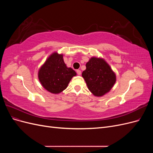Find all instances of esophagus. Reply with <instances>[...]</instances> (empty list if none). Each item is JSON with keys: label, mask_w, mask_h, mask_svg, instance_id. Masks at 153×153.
Instances as JSON below:
<instances>
[{"label": "esophagus", "mask_w": 153, "mask_h": 153, "mask_svg": "<svg viewBox=\"0 0 153 153\" xmlns=\"http://www.w3.org/2000/svg\"><path fill=\"white\" fill-rule=\"evenodd\" d=\"M76 73H77V74L78 75H81V71L80 70H79V69H78V70H76Z\"/></svg>", "instance_id": "esophagus-1"}]
</instances>
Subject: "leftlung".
Wrapping results in <instances>:
<instances>
[{
	"mask_svg": "<svg viewBox=\"0 0 153 153\" xmlns=\"http://www.w3.org/2000/svg\"><path fill=\"white\" fill-rule=\"evenodd\" d=\"M88 89L96 96H102L110 91L116 81L115 73L105 60L92 57L82 72Z\"/></svg>",
	"mask_w": 153,
	"mask_h": 153,
	"instance_id": "left-lung-1",
	"label": "left lung"
}]
</instances>
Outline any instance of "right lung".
<instances>
[{
    "mask_svg": "<svg viewBox=\"0 0 153 153\" xmlns=\"http://www.w3.org/2000/svg\"><path fill=\"white\" fill-rule=\"evenodd\" d=\"M76 75L72 68L66 66L63 55L55 52L40 68L38 78L45 89L52 93L58 94L66 89L71 78Z\"/></svg>",
    "mask_w": 153,
    "mask_h": 153,
    "instance_id": "add662e5",
    "label": "right lung"
}]
</instances>
